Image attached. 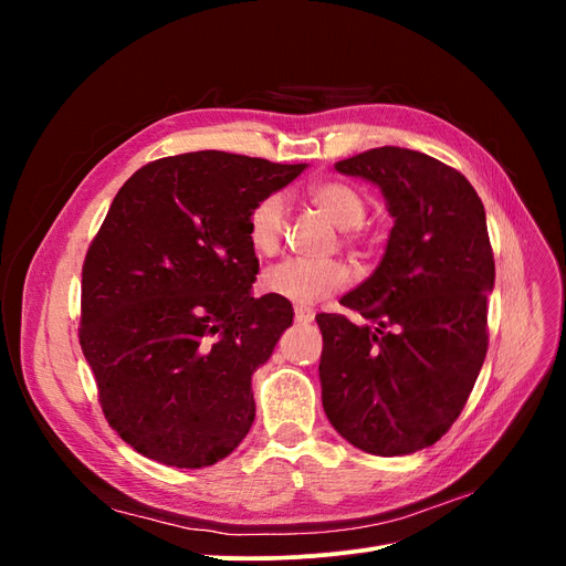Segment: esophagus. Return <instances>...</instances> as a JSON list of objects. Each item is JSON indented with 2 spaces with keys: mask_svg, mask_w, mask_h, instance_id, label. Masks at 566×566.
Instances as JSON below:
<instances>
[{
  "mask_svg": "<svg viewBox=\"0 0 566 566\" xmlns=\"http://www.w3.org/2000/svg\"><path fill=\"white\" fill-rule=\"evenodd\" d=\"M314 321V312L304 310V306H295V323H312Z\"/></svg>",
  "mask_w": 566,
  "mask_h": 566,
  "instance_id": "esophagus-1",
  "label": "esophagus"
}]
</instances>
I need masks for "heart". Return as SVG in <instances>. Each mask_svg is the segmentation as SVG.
<instances>
[{
  "mask_svg": "<svg viewBox=\"0 0 566 566\" xmlns=\"http://www.w3.org/2000/svg\"><path fill=\"white\" fill-rule=\"evenodd\" d=\"M306 198L339 229H356L366 219V200L354 186L342 181L314 184ZM285 231V198L281 193L264 196L248 214V243L256 254H273L281 248ZM347 283V271L335 262L314 264L304 260H285L262 273L260 287L266 295L310 306L328 297Z\"/></svg>",
  "mask_w": 566,
  "mask_h": 566,
  "instance_id": "obj_1",
  "label": "heart"
}]
</instances>
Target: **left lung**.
<instances>
[{
	"instance_id": "8db88e82",
	"label": "left lung",
	"mask_w": 566,
	"mask_h": 566,
	"mask_svg": "<svg viewBox=\"0 0 566 566\" xmlns=\"http://www.w3.org/2000/svg\"><path fill=\"white\" fill-rule=\"evenodd\" d=\"M335 169L380 186L394 227L378 269L339 300L366 323L316 316L323 410L356 449L416 453L449 432L484 364L486 212L458 169L418 150L370 148Z\"/></svg>"
}]
</instances>
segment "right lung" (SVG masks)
<instances>
[{"label":"right lung","mask_w":566,"mask_h":566,"mask_svg":"<svg viewBox=\"0 0 566 566\" xmlns=\"http://www.w3.org/2000/svg\"><path fill=\"white\" fill-rule=\"evenodd\" d=\"M306 165L198 150L119 188L82 266L80 345L113 430L172 468H208L254 420L252 373L293 304L252 297L248 214Z\"/></svg>","instance_id":"1"}]
</instances>
